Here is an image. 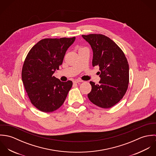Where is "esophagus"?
Returning a JSON list of instances; mask_svg holds the SVG:
<instances>
[{"label": "esophagus", "mask_w": 156, "mask_h": 156, "mask_svg": "<svg viewBox=\"0 0 156 156\" xmlns=\"http://www.w3.org/2000/svg\"><path fill=\"white\" fill-rule=\"evenodd\" d=\"M83 80H75L73 81V83H78L79 82H82Z\"/></svg>", "instance_id": "34e87169"}]
</instances>
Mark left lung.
<instances>
[{
	"label": "left lung",
	"instance_id": "obj_1",
	"mask_svg": "<svg viewBox=\"0 0 156 156\" xmlns=\"http://www.w3.org/2000/svg\"><path fill=\"white\" fill-rule=\"evenodd\" d=\"M82 37L92 49V66H98L101 71L99 84L90 82L92 89L88 97L98 107L112 108L123 98L128 88L129 66L127 59L120 47L104 35H83Z\"/></svg>",
	"mask_w": 156,
	"mask_h": 156
}]
</instances>
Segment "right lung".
<instances>
[{
  "instance_id": "add662e5",
  "label": "right lung",
  "mask_w": 156,
  "mask_h": 156,
  "mask_svg": "<svg viewBox=\"0 0 156 156\" xmlns=\"http://www.w3.org/2000/svg\"><path fill=\"white\" fill-rule=\"evenodd\" d=\"M75 39H43L32 47L24 60L23 83L31 103L41 112L59 109L72 87V81L61 82L53 74L62 65L67 49Z\"/></svg>"
}]
</instances>
